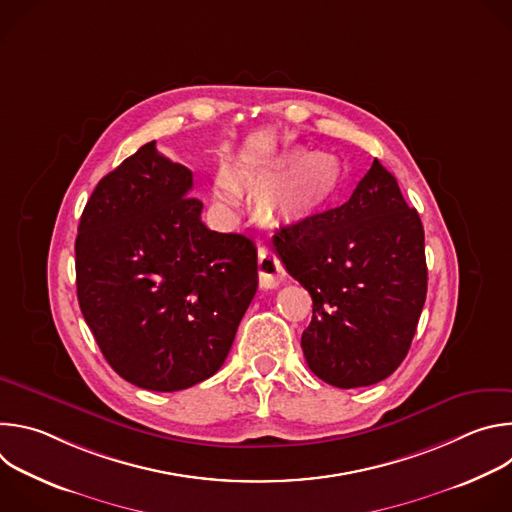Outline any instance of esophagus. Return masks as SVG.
Returning a JSON list of instances; mask_svg holds the SVG:
<instances>
[{"mask_svg":"<svg viewBox=\"0 0 512 512\" xmlns=\"http://www.w3.org/2000/svg\"><path fill=\"white\" fill-rule=\"evenodd\" d=\"M257 267H259V283H261V287H265V289L277 287V285L285 279L283 265H281L279 257H277L269 247H261V249H259Z\"/></svg>","mask_w":512,"mask_h":512,"instance_id":"esophagus-1","label":"esophagus"}]
</instances>
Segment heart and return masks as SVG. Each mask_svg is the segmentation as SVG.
<instances>
[{"instance_id": "b5f03b06", "label": "heart", "mask_w": 512, "mask_h": 512, "mask_svg": "<svg viewBox=\"0 0 512 512\" xmlns=\"http://www.w3.org/2000/svg\"><path fill=\"white\" fill-rule=\"evenodd\" d=\"M245 182L257 194L267 196L265 210L271 218L302 223L334 204L342 188V168L332 156L291 150L247 176ZM214 196L223 204H237L239 190L229 174H218Z\"/></svg>"}]
</instances>
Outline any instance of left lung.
<instances>
[{"label": "left lung", "mask_w": 512, "mask_h": 512, "mask_svg": "<svg viewBox=\"0 0 512 512\" xmlns=\"http://www.w3.org/2000/svg\"><path fill=\"white\" fill-rule=\"evenodd\" d=\"M273 245L314 302L302 334L310 371L340 389L393 375L427 294L423 225L395 176L375 160L348 202L281 227Z\"/></svg>", "instance_id": "1"}]
</instances>
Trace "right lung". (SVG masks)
Listing matches in <instances>:
<instances>
[{
  "instance_id": "obj_1",
  "label": "right lung",
  "mask_w": 512,
  "mask_h": 512,
  "mask_svg": "<svg viewBox=\"0 0 512 512\" xmlns=\"http://www.w3.org/2000/svg\"><path fill=\"white\" fill-rule=\"evenodd\" d=\"M192 172L141 145L93 190L75 243L77 296L111 369L182 391L212 377L257 291V249L210 231Z\"/></svg>"
}]
</instances>
